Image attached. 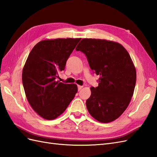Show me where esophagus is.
Masks as SVG:
<instances>
[{
  "label": "esophagus",
  "instance_id": "obj_1",
  "mask_svg": "<svg viewBox=\"0 0 157 157\" xmlns=\"http://www.w3.org/2000/svg\"><path fill=\"white\" fill-rule=\"evenodd\" d=\"M83 86H78V90L79 91L80 90H82V88H83Z\"/></svg>",
  "mask_w": 157,
  "mask_h": 157
}]
</instances>
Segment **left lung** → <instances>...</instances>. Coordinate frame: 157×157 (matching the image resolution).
Returning a JSON list of instances; mask_svg holds the SVG:
<instances>
[{
    "label": "left lung",
    "instance_id": "left-lung-1",
    "mask_svg": "<svg viewBox=\"0 0 157 157\" xmlns=\"http://www.w3.org/2000/svg\"><path fill=\"white\" fill-rule=\"evenodd\" d=\"M75 50L86 56L91 69L99 75L86 101L90 114L101 123L119 117L129 104L136 83V70L121 44L101 39L83 38Z\"/></svg>",
    "mask_w": 157,
    "mask_h": 157
}]
</instances>
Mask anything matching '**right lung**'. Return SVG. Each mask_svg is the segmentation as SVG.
Wrapping results in <instances>:
<instances>
[{
	"label": "right lung",
	"mask_w": 157,
	"mask_h": 157,
	"mask_svg": "<svg viewBox=\"0 0 157 157\" xmlns=\"http://www.w3.org/2000/svg\"><path fill=\"white\" fill-rule=\"evenodd\" d=\"M80 40H44L30 52L23 67L22 84L30 106L44 119L57 118L78 92L76 84L63 83L57 78Z\"/></svg>",
	"instance_id": "1"
}]
</instances>
